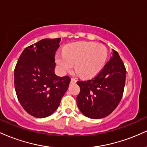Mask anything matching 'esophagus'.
<instances>
[{
	"mask_svg": "<svg viewBox=\"0 0 147 147\" xmlns=\"http://www.w3.org/2000/svg\"><path fill=\"white\" fill-rule=\"evenodd\" d=\"M76 82H77V80L74 78H72L71 80H70V84H75Z\"/></svg>",
	"mask_w": 147,
	"mask_h": 147,
	"instance_id": "esophagus-1",
	"label": "esophagus"
}]
</instances>
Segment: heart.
<instances>
[{"label": "heart", "mask_w": 147, "mask_h": 147, "mask_svg": "<svg viewBox=\"0 0 147 147\" xmlns=\"http://www.w3.org/2000/svg\"><path fill=\"white\" fill-rule=\"evenodd\" d=\"M107 50L104 45L92 42L80 41L68 44L63 53H57L56 62L61 72L73 67L82 77L90 78L99 73L105 65Z\"/></svg>", "instance_id": "b5f03b06"}]
</instances>
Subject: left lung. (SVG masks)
Here are the masks:
<instances>
[{
    "label": "left lung",
    "instance_id": "8db88e82",
    "mask_svg": "<svg viewBox=\"0 0 147 147\" xmlns=\"http://www.w3.org/2000/svg\"><path fill=\"white\" fill-rule=\"evenodd\" d=\"M126 70L119 54L113 56L95 77L77 82L80 92L77 97L81 112L91 119L105 117L113 111L122 99Z\"/></svg>",
    "mask_w": 147,
    "mask_h": 147
}]
</instances>
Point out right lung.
<instances>
[{
  "label": "right lung",
  "mask_w": 147,
  "mask_h": 147,
  "mask_svg": "<svg viewBox=\"0 0 147 147\" xmlns=\"http://www.w3.org/2000/svg\"><path fill=\"white\" fill-rule=\"evenodd\" d=\"M61 38H44L25 48L14 69V86L28 113L43 118L57 110L70 78L55 73V56Z\"/></svg>",
  "instance_id": "1"
}]
</instances>
